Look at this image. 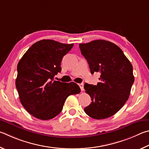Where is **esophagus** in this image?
<instances>
[{
  "instance_id": "esophagus-1",
  "label": "esophagus",
  "mask_w": 149,
  "mask_h": 149,
  "mask_svg": "<svg viewBox=\"0 0 149 149\" xmlns=\"http://www.w3.org/2000/svg\"><path fill=\"white\" fill-rule=\"evenodd\" d=\"M79 86L80 88V90H81L82 91H84V84H83V83H80V84H79Z\"/></svg>"
}]
</instances>
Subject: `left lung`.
Instances as JSON below:
<instances>
[{
	"mask_svg": "<svg viewBox=\"0 0 149 149\" xmlns=\"http://www.w3.org/2000/svg\"><path fill=\"white\" fill-rule=\"evenodd\" d=\"M92 74L100 72L97 85L85 83L92 103L84 108L91 118H107L116 114L128 100L134 82L133 67L122 49L111 42L95 40L79 44Z\"/></svg>",
	"mask_w": 149,
	"mask_h": 149,
	"instance_id": "8db88e82",
	"label": "left lung"
}]
</instances>
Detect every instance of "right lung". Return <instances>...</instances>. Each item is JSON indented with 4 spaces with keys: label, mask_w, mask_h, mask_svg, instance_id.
Listing matches in <instances>:
<instances>
[{
    "label": "right lung",
    "mask_w": 149,
    "mask_h": 149,
    "mask_svg": "<svg viewBox=\"0 0 149 149\" xmlns=\"http://www.w3.org/2000/svg\"><path fill=\"white\" fill-rule=\"evenodd\" d=\"M73 45L48 39L39 40L18 63L15 86L20 102L35 118H54L61 113L68 96L80 92L76 83L54 80L55 75L61 70L63 57Z\"/></svg>",
    "instance_id": "1"
}]
</instances>
